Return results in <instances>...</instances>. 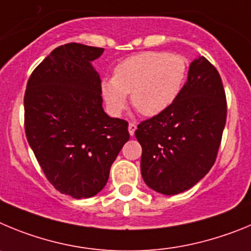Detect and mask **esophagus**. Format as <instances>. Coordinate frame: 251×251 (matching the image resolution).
I'll use <instances>...</instances> for the list:
<instances>
[{
    "label": "esophagus",
    "mask_w": 251,
    "mask_h": 251,
    "mask_svg": "<svg viewBox=\"0 0 251 251\" xmlns=\"http://www.w3.org/2000/svg\"><path fill=\"white\" fill-rule=\"evenodd\" d=\"M136 128H137L136 124H134V123H130V124H128V132H130L131 136H134V134H135V131H136Z\"/></svg>",
    "instance_id": "34e87169"
}]
</instances>
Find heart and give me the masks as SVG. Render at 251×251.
I'll list each match as a JSON object with an SVG mask.
<instances>
[{
  "label": "heart",
  "mask_w": 251,
  "mask_h": 251,
  "mask_svg": "<svg viewBox=\"0 0 251 251\" xmlns=\"http://www.w3.org/2000/svg\"><path fill=\"white\" fill-rule=\"evenodd\" d=\"M187 64L182 56L166 52L137 53L121 61L112 78L101 82V95L110 111L120 114L127 96L140 114L156 116L173 105L184 85Z\"/></svg>",
  "instance_id": "obj_1"
}]
</instances>
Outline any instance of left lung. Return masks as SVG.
Listing matches in <instances>:
<instances>
[{
	"label": "left lung",
	"mask_w": 251,
	"mask_h": 251,
	"mask_svg": "<svg viewBox=\"0 0 251 251\" xmlns=\"http://www.w3.org/2000/svg\"><path fill=\"white\" fill-rule=\"evenodd\" d=\"M226 112L218 70L204 56L196 58L173 105L140 123L135 131L146 185L164 195H176L200 181L218 156Z\"/></svg>",
	"instance_id": "8db88e82"
}]
</instances>
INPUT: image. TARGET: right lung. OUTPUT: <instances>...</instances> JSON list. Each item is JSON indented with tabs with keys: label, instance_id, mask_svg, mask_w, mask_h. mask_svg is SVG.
Segmentation results:
<instances>
[{
	"label": "right lung",
	"instance_id": "1",
	"mask_svg": "<svg viewBox=\"0 0 251 251\" xmlns=\"http://www.w3.org/2000/svg\"><path fill=\"white\" fill-rule=\"evenodd\" d=\"M101 47L62 45L38 65L25 92V131L46 179L75 199L96 195L130 139L128 123L102 109L101 78L91 62Z\"/></svg>",
	"mask_w": 251,
	"mask_h": 251
}]
</instances>
